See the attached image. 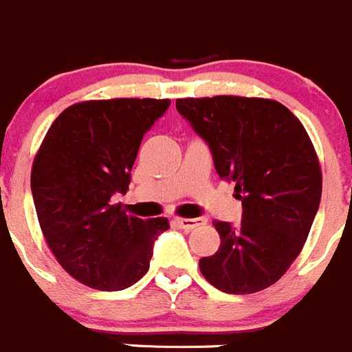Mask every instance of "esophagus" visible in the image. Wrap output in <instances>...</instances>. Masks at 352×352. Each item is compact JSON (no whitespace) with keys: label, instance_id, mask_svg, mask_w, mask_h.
Listing matches in <instances>:
<instances>
[{"label":"esophagus","instance_id":"obj_1","mask_svg":"<svg viewBox=\"0 0 352 352\" xmlns=\"http://www.w3.org/2000/svg\"><path fill=\"white\" fill-rule=\"evenodd\" d=\"M176 223L183 230H192V228L199 227V225L206 223L204 218H176Z\"/></svg>","mask_w":352,"mask_h":352}]
</instances>
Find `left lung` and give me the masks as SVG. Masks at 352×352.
<instances>
[{"label": "left lung", "mask_w": 352, "mask_h": 352, "mask_svg": "<svg viewBox=\"0 0 352 352\" xmlns=\"http://www.w3.org/2000/svg\"><path fill=\"white\" fill-rule=\"evenodd\" d=\"M176 109L208 143L218 176L235 183L237 225L216 221L221 244L202 276L230 295L262 292L304 248L321 202L318 155L300 120L270 99H178Z\"/></svg>", "instance_id": "1"}]
</instances>
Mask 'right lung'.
<instances>
[{
  "mask_svg": "<svg viewBox=\"0 0 352 352\" xmlns=\"http://www.w3.org/2000/svg\"><path fill=\"white\" fill-rule=\"evenodd\" d=\"M169 104V99L78 102L48 129L31 170V192L48 248L82 285L118 292L150 269L167 218L127 216L111 197L129 190L143 136Z\"/></svg>",
  "mask_w": 352,
  "mask_h": 352,
  "instance_id": "1",
  "label": "right lung"
}]
</instances>
